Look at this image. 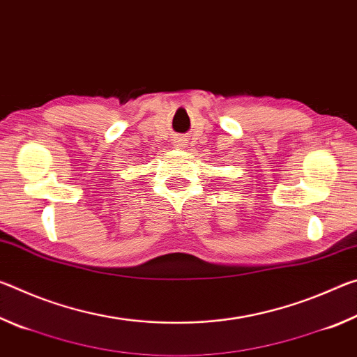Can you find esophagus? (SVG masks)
Segmentation results:
<instances>
[{"label": "esophagus", "mask_w": 357, "mask_h": 357, "mask_svg": "<svg viewBox=\"0 0 357 357\" xmlns=\"http://www.w3.org/2000/svg\"><path fill=\"white\" fill-rule=\"evenodd\" d=\"M184 138H176V140H174V144H176V146H184Z\"/></svg>", "instance_id": "34e87169"}]
</instances>
